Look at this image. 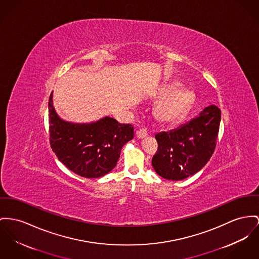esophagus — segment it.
<instances>
[{
	"mask_svg": "<svg viewBox=\"0 0 259 259\" xmlns=\"http://www.w3.org/2000/svg\"><path fill=\"white\" fill-rule=\"evenodd\" d=\"M147 131H146V128H139L137 131V137L138 138H144L145 137H147Z\"/></svg>",
	"mask_w": 259,
	"mask_h": 259,
	"instance_id": "34e87169",
	"label": "esophagus"
}]
</instances>
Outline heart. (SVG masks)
I'll return each instance as SVG.
<instances>
[{
    "label": "heart",
    "mask_w": 259,
    "mask_h": 259,
    "mask_svg": "<svg viewBox=\"0 0 259 259\" xmlns=\"http://www.w3.org/2000/svg\"><path fill=\"white\" fill-rule=\"evenodd\" d=\"M179 84H172L162 92L166 98L156 107L154 116L157 121L163 124H171L179 121L190 109L193 95L190 91H177Z\"/></svg>",
    "instance_id": "1"
}]
</instances>
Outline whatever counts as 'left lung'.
I'll list each match as a JSON object with an SVG mask.
<instances>
[{"mask_svg": "<svg viewBox=\"0 0 259 259\" xmlns=\"http://www.w3.org/2000/svg\"><path fill=\"white\" fill-rule=\"evenodd\" d=\"M220 121L221 110L211 105L181 127L157 134L158 149L152 158L156 172L180 181L200 171L214 153Z\"/></svg>", "mask_w": 259, "mask_h": 259, "instance_id": "1", "label": "left lung"}]
</instances>
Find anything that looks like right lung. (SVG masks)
I'll return each mask as SVG.
<instances>
[{
  "label": "right lung",
  "mask_w": 259,
  "mask_h": 259,
  "mask_svg": "<svg viewBox=\"0 0 259 259\" xmlns=\"http://www.w3.org/2000/svg\"><path fill=\"white\" fill-rule=\"evenodd\" d=\"M49 98L50 145L58 159L70 171L84 178H99L117 165L121 147L134 138L132 124L106 117L92 123L61 120Z\"/></svg>",
  "instance_id": "add662e5"
}]
</instances>
